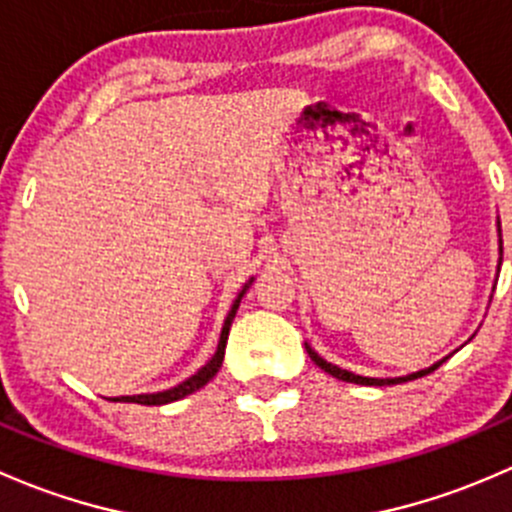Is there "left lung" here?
<instances>
[{
  "instance_id": "8db88e82",
  "label": "left lung",
  "mask_w": 512,
  "mask_h": 512,
  "mask_svg": "<svg viewBox=\"0 0 512 512\" xmlns=\"http://www.w3.org/2000/svg\"><path fill=\"white\" fill-rule=\"evenodd\" d=\"M305 350H308L310 360H313L315 365L320 367V370H325V372H328V374H333L335 379H342V382L367 384V387H384V384H399V382H409V379H416V377H426V374H431V372H434V370H439V367H441V362H446V360L436 362V365H434V367H429V370L414 372V374H409V377H394V379H374V377H360V374H352V372H347V370H340V367H337V365H330V362H325L323 357H320L318 352H315L313 347H310V345H305Z\"/></svg>"
}]
</instances>
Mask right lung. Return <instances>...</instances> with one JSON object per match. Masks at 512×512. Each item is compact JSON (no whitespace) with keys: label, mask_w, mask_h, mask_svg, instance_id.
Returning <instances> with one entry per match:
<instances>
[{"label":"right lung","mask_w":512,"mask_h":512,"mask_svg":"<svg viewBox=\"0 0 512 512\" xmlns=\"http://www.w3.org/2000/svg\"><path fill=\"white\" fill-rule=\"evenodd\" d=\"M244 295V293H241ZM241 295L236 298V303L231 305L229 315H226V323L224 328H221V337H219V347L217 352H214L212 360L207 362V365L202 367L194 377H189L187 382L177 384V387L167 389V392H157V394H138V397H123L120 402H135V404H145V407H160V404H170V402H177V399L187 397V394L197 392V389H202L204 384L209 382V379L214 377V374L219 372L221 367V360H224V347H226V340H229V328H231V320H234L236 310H239V303H241ZM113 402H118V399H113Z\"/></svg>","instance_id":"1"}]
</instances>
